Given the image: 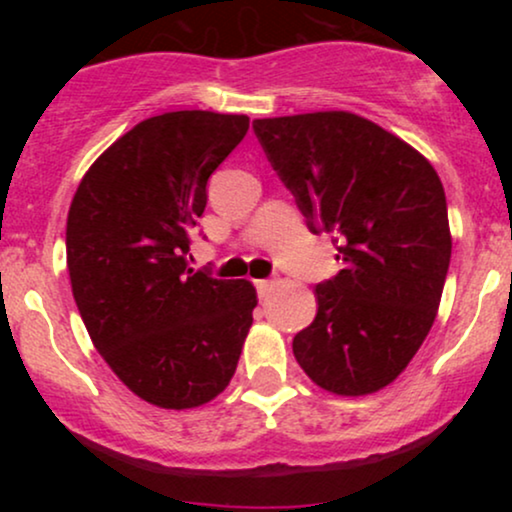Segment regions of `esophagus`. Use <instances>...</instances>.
Listing matches in <instances>:
<instances>
[{"label":"esophagus","instance_id":"1","mask_svg":"<svg viewBox=\"0 0 512 512\" xmlns=\"http://www.w3.org/2000/svg\"><path fill=\"white\" fill-rule=\"evenodd\" d=\"M255 286H257V293H260V298H267V293L272 291V281H269V279L255 281Z\"/></svg>","mask_w":512,"mask_h":512}]
</instances>
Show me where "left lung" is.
<instances>
[{
    "instance_id": "8db88e82",
    "label": "left lung",
    "mask_w": 512,
    "mask_h": 512,
    "mask_svg": "<svg viewBox=\"0 0 512 512\" xmlns=\"http://www.w3.org/2000/svg\"><path fill=\"white\" fill-rule=\"evenodd\" d=\"M257 139L342 269L315 286L293 356L315 385L363 397L395 383L431 332L452 236L443 182L414 146L349 110L264 117Z\"/></svg>"
}]
</instances>
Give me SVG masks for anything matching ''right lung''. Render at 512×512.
I'll return each mask as SVG.
<instances>
[{"label": "right lung", "instance_id": "add662e5", "mask_svg": "<svg viewBox=\"0 0 512 512\" xmlns=\"http://www.w3.org/2000/svg\"><path fill=\"white\" fill-rule=\"evenodd\" d=\"M248 115L175 110L93 161L67 216V269L88 337L117 378L161 409H197L238 368L257 291L187 267V228Z\"/></svg>", "mask_w": 512, "mask_h": 512}]
</instances>
